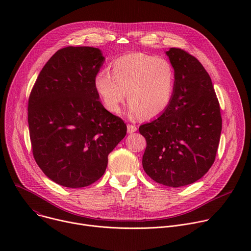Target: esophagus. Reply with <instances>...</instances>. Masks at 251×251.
I'll return each instance as SVG.
<instances>
[{"mask_svg":"<svg viewBox=\"0 0 251 251\" xmlns=\"http://www.w3.org/2000/svg\"><path fill=\"white\" fill-rule=\"evenodd\" d=\"M127 131L129 134L131 133H134L137 131V126L136 125H133V124H128L127 125Z\"/></svg>","mask_w":251,"mask_h":251,"instance_id":"obj_1","label":"esophagus"}]
</instances>
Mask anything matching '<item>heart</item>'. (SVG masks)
<instances>
[{"label":"heart","mask_w":251,"mask_h":251,"mask_svg":"<svg viewBox=\"0 0 251 251\" xmlns=\"http://www.w3.org/2000/svg\"><path fill=\"white\" fill-rule=\"evenodd\" d=\"M110 67L111 75L103 69L94 78L95 90L107 111L118 113L126 92L132 117L154 119L168 108L176 74L167 59L130 53L115 59Z\"/></svg>","instance_id":"heart-1"}]
</instances>
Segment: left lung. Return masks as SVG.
Masks as SVG:
<instances>
[{"mask_svg":"<svg viewBox=\"0 0 251 251\" xmlns=\"http://www.w3.org/2000/svg\"><path fill=\"white\" fill-rule=\"evenodd\" d=\"M166 53L176 74L174 93L161 116L139 127L147 142L142 164L155 182L178 188L197 182L212 166L223 120L202 64L182 49Z\"/></svg>","mask_w":251,"mask_h":251,"instance_id":"8db88e82","label":"left lung"}]
</instances>
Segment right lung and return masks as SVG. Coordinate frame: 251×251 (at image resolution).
I'll list each match as a JSON object with an SVG mask.
<instances>
[{
	"label": "right lung",
	"instance_id": "right-lung-1",
	"mask_svg": "<svg viewBox=\"0 0 251 251\" xmlns=\"http://www.w3.org/2000/svg\"><path fill=\"white\" fill-rule=\"evenodd\" d=\"M103 61L95 48L61 49L45 64L28 97L33 158L48 177L66 188L99 180L127 132L124 121L98 99L94 78Z\"/></svg>",
	"mask_w": 251,
	"mask_h": 251
}]
</instances>
